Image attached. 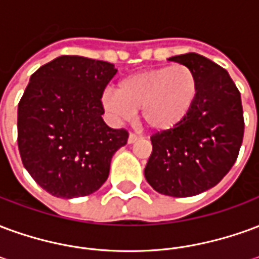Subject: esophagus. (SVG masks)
Returning a JSON list of instances; mask_svg holds the SVG:
<instances>
[{"label":"esophagus","mask_w":259,"mask_h":259,"mask_svg":"<svg viewBox=\"0 0 259 259\" xmlns=\"http://www.w3.org/2000/svg\"><path fill=\"white\" fill-rule=\"evenodd\" d=\"M139 139H140V136L135 135V133H130L129 139H127V143H129V144H133V143H136Z\"/></svg>","instance_id":"1"}]
</instances>
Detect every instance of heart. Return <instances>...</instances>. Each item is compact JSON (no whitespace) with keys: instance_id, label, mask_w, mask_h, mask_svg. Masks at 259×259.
<instances>
[{"instance_id":"obj_1","label":"heart","mask_w":259,"mask_h":259,"mask_svg":"<svg viewBox=\"0 0 259 259\" xmlns=\"http://www.w3.org/2000/svg\"><path fill=\"white\" fill-rule=\"evenodd\" d=\"M198 91V79L189 66H162L123 77L118 90L102 94V105L115 120H127L141 109L147 127L166 132L190 115Z\"/></svg>"}]
</instances>
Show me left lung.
<instances>
[{
    "mask_svg": "<svg viewBox=\"0 0 259 259\" xmlns=\"http://www.w3.org/2000/svg\"><path fill=\"white\" fill-rule=\"evenodd\" d=\"M169 59L194 72L200 91L182 123L151 136L144 176L161 194L191 197L217 186L236 162L244 136L241 97L228 70L211 59L195 53Z\"/></svg>",
    "mask_w": 259,
    "mask_h": 259,
    "instance_id": "left-lung-1",
    "label": "left lung"
}]
</instances>
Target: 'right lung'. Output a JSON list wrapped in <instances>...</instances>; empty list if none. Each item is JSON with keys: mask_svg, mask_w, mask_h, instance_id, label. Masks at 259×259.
<instances>
[{"mask_svg": "<svg viewBox=\"0 0 259 259\" xmlns=\"http://www.w3.org/2000/svg\"><path fill=\"white\" fill-rule=\"evenodd\" d=\"M105 61L62 55L31 74L18 107V147L26 170L59 198L93 194L129 133L104 119L101 97L116 74Z\"/></svg>", "mask_w": 259, "mask_h": 259, "instance_id": "add662e5", "label": "right lung"}]
</instances>
